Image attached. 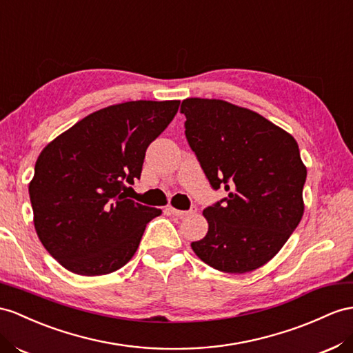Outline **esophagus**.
<instances>
[{
    "mask_svg": "<svg viewBox=\"0 0 353 353\" xmlns=\"http://www.w3.org/2000/svg\"><path fill=\"white\" fill-rule=\"evenodd\" d=\"M171 214H174V216H179V218H183V216H189V214H194L195 212H196V205H192L191 209L189 210H179V209H174V207H171V205H168V209H167Z\"/></svg>",
    "mask_w": 353,
    "mask_h": 353,
    "instance_id": "34e87169",
    "label": "esophagus"
}]
</instances>
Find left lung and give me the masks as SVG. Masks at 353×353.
<instances>
[{"label": "left lung", "instance_id": "left-lung-1", "mask_svg": "<svg viewBox=\"0 0 353 353\" xmlns=\"http://www.w3.org/2000/svg\"><path fill=\"white\" fill-rule=\"evenodd\" d=\"M185 135L210 186L228 195L204 209L205 237L195 255L223 273L267 264L304 213L307 170L291 134L249 108L222 99L188 98Z\"/></svg>", "mask_w": 353, "mask_h": 353}]
</instances>
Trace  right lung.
<instances>
[{
  "mask_svg": "<svg viewBox=\"0 0 353 353\" xmlns=\"http://www.w3.org/2000/svg\"><path fill=\"white\" fill-rule=\"evenodd\" d=\"M180 101H128L83 117L50 141L30 183L34 227L71 273H113L134 256L146 225L162 212L126 198L149 144Z\"/></svg>",
  "mask_w": 353,
  "mask_h": 353,
  "instance_id": "right-lung-1",
  "label": "right lung"
}]
</instances>
